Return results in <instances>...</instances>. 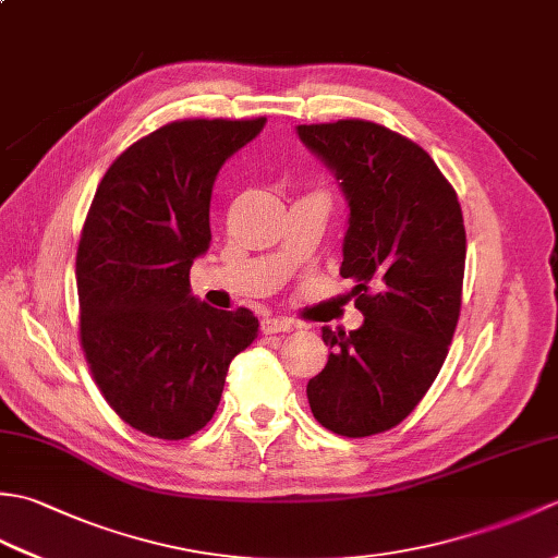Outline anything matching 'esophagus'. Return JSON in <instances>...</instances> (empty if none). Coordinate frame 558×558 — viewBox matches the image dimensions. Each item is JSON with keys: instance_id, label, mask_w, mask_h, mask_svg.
<instances>
[{"instance_id": "34e87169", "label": "esophagus", "mask_w": 558, "mask_h": 558, "mask_svg": "<svg viewBox=\"0 0 558 558\" xmlns=\"http://www.w3.org/2000/svg\"><path fill=\"white\" fill-rule=\"evenodd\" d=\"M294 324L292 318H286V316H268L260 322V330H264L266 336H272V333H290V330H294Z\"/></svg>"}]
</instances>
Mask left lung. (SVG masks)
Wrapping results in <instances>:
<instances>
[{"mask_svg": "<svg viewBox=\"0 0 558 558\" xmlns=\"http://www.w3.org/2000/svg\"><path fill=\"white\" fill-rule=\"evenodd\" d=\"M298 136L348 201L340 276L354 282L357 330L333 333L306 384L314 417L340 436L381 434L417 408L444 366L460 316L465 225L429 153L390 129L340 120Z\"/></svg>", "mask_w": 558, "mask_h": 558, "instance_id": "left-lung-1", "label": "left lung"}]
</instances>
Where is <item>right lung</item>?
Masks as SVG:
<instances>
[{"label": "right lung", "instance_id": "right-lung-1", "mask_svg": "<svg viewBox=\"0 0 558 558\" xmlns=\"http://www.w3.org/2000/svg\"><path fill=\"white\" fill-rule=\"evenodd\" d=\"M264 126L266 117L165 124L129 146L93 196L76 254L81 345L110 408L148 436L204 429L232 357L258 336L244 306L194 298L189 270L210 246L220 168Z\"/></svg>", "mask_w": 558, "mask_h": 558}]
</instances>
